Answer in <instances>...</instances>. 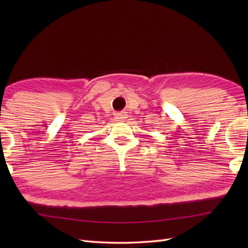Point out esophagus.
I'll use <instances>...</instances> for the list:
<instances>
[{
  "label": "esophagus",
  "instance_id": "1",
  "mask_svg": "<svg viewBox=\"0 0 248 248\" xmlns=\"http://www.w3.org/2000/svg\"><path fill=\"white\" fill-rule=\"evenodd\" d=\"M115 116H116V118L119 119V120H124V119H127V118H128V114H127V112L116 113V114H115Z\"/></svg>",
  "mask_w": 248,
  "mask_h": 248
}]
</instances>
